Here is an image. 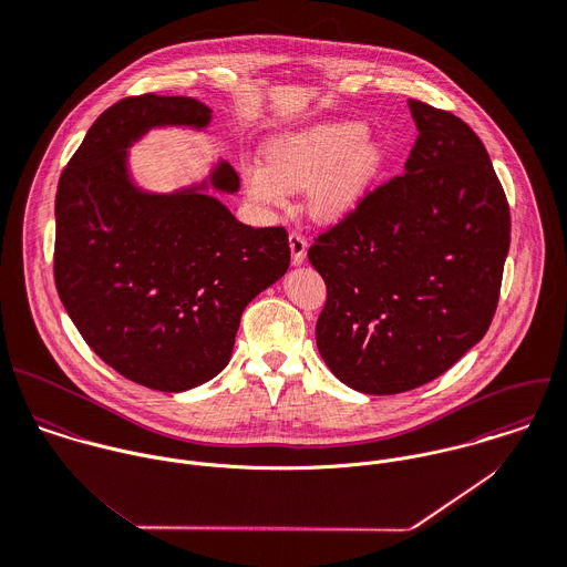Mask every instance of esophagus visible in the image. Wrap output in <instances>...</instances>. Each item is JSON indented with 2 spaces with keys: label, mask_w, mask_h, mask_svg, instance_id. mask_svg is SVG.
I'll return each mask as SVG.
<instances>
[{
  "label": "esophagus",
  "mask_w": 567,
  "mask_h": 567,
  "mask_svg": "<svg viewBox=\"0 0 567 567\" xmlns=\"http://www.w3.org/2000/svg\"><path fill=\"white\" fill-rule=\"evenodd\" d=\"M288 244H290V252H292V264L295 266L303 264L306 250H308V239L299 230H292L290 237H288Z\"/></svg>",
  "instance_id": "1"
}]
</instances>
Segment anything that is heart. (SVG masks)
Listing matches in <instances>:
<instances>
[{"label":"heart","instance_id":"heart-1","mask_svg":"<svg viewBox=\"0 0 567 567\" xmlns=\"http://www.w3.org/2000/svg\"><path fill=\"white\" fill-rule=\"evenodd\" d=\"M361 123H337L290 134L268 150V165L248 163L244 185L250 199L268 206L286 202L290 189H312V208L326 219L348 215L365 195L380 167V150L365 143Z\"/></svg>","mask_w":567,"mask_h":567}]
</instances>
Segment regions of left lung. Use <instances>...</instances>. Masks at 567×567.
Returning <instances> with one entry per match:
<instances>
[{
  "label": "left lung",
  "instance_id": "left-lung-1",
  "mask_svg": "<svg viewBox=\"0 0 567 567\" xmlns=\"http://www.w3.org/2000/svg\"><path fill=\"white\" fill-rule=\"evenodd\" d=\"M404 174L368 190L308 250L328 299L317 348L348 386L391 395L455 365L491 328L511 208L480 136L409 99Z\"/></svg>",
  "mask_w": 567,
  "mask_h": 567
}]
</instances>
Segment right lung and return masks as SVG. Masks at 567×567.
Masks as SVG:
<instances>
[{"instance_id":"1","label":"right lung","mask_w":567,"mask_h":567,"mask_svg":"<svg viewBox=\"0 0 567 567\" xmlns=\"http://www.w3.org/2000/svg\"><path fill=\"white\" fill-rule=\"evenodd\" d=\"M208 121L189 96H127L94 121L56 189L63 308L110 368L158 391L219 374L244 308L290 264L284 226L252 228L202 190L154 195L130 181L127 147L150 127ZM210 185L233 193L239 176L219 163Z\"/></svg>"}]
</instances>
